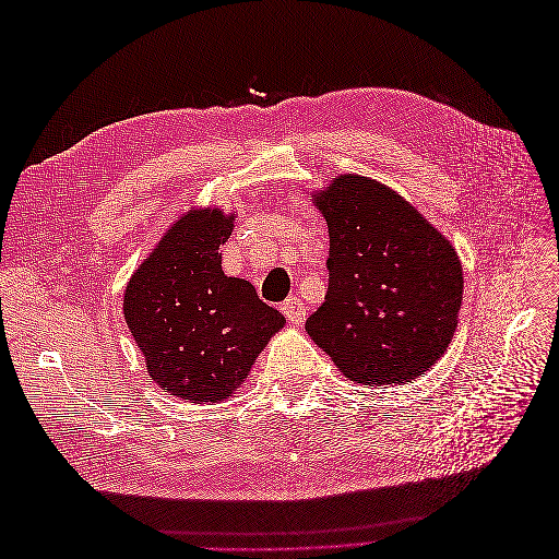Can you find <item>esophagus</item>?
I'll list each match as a JSON object with an SVG mask.
<instances>
[{"label": "esophagus", "mask_w": 559, "mask_h": 559, "mask_svg": "<svg viewBox=\"0 0 559 559\" xmlns=\"http://www.w3.org/2000/svg\"><path fill=\"white\" fill-rule=\"evenodd\" d=\"M282 312L286 319H289V324H302V319H306V302H302L300 298L284 300Z\"/></svg>", "instance_id": "34e87169"}]
</instances>
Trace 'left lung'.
<instances>
[{
  "label": "left lung",
  "instance_id": "left-lung-1",
  "mask_svg": "<svg viewBox=\"0 0 559 559\" xmlns=\"http://www.w3.org/2000/svg\"><path fill=\"white\" fill-rule=\"evenodd\" d=\"M312 202L329 226V292L306 331L357 384H405L443 357L464 275L452 242L389 186L337 175Z\"/></svg>",
  "mask_w": 559,
  "mask_h": 559
}]
</instances>
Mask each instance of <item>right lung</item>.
<instances>
[{
  "label": "right lung",
  "instance_id": "1",
  "mask_svg": "<svg viewBox=\"0 0 559 559\" xmlns=\"http://www.w3.org/2000/svg\"><path fill=\"white\" fill-rule=\"evenodd\" d=\"M235 216L193 207L165 230L134 270L126 324L151 380L189 403H218L238 392L286 319L257 289L222 270V245Z\"/></svg>",
  "mask_w": 559,
  "mask_h": 559
}]
</instances>
